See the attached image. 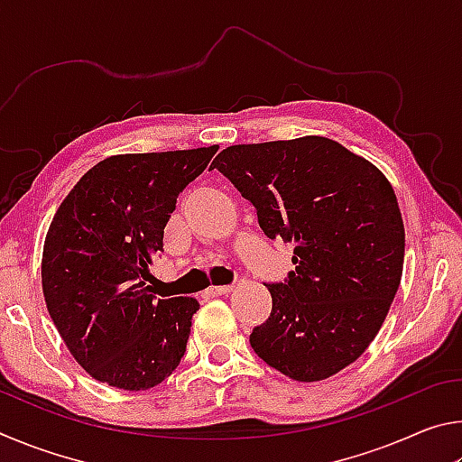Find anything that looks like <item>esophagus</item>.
<instances>
[{
    "mask_svg": "<svg viewBox=\"0 0 462 462\" xmlns=\"http://www.w3.org/2000/svg\"><path fill=\"white\" fill-rule=\"evenodd\" d=\"M232 291V285H220V287H209L208 291H206V295H226V293H230Z\"/></svg>",
    "mask_w": 462,
    "mask_h": 462,
    "instance_id": "esophagus-1",
    "label": "esophagus"
}]
</instances>
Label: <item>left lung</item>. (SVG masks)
<instances>
[{"label": "left lung", "mask_w": 462, "mask_h": 462, "mask_svg": "<svg viewBox=\"0 0 462 462\" xmlns=\"http://www.w3.org/2000/svg\"><path fill=\"white\" fill-rule=\"evenodd\" d=\"M212 165L253 203L269 238L295 245V271L267 285L273 310L250 334L254 353L303 383L355 363L403 271V220L385 175L324 136L228 146Z\"/></svg>", "instance_id": "obj_1"}]
</instances>
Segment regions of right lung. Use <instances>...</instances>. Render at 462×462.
<instances>
[{"mask_svg":"<svg viewBox=\"0 0 462 462\" xmlns=\"http://www.w3.org/2000/svg\"><path fill=\"white\" fill-rule=\"evenodd\" d=\"M217 148L109 156L77 181L54 214L42 253L44 301L93 379L144 391L181 363L199 303L156 300L146 277L179 193Z\"/></svg>","mask_w":462,"mask_h":462,"instance_id":"obj_1","label":"right lung"}]
</instances>
